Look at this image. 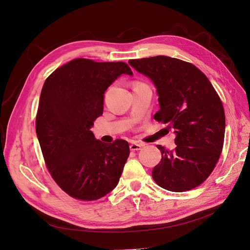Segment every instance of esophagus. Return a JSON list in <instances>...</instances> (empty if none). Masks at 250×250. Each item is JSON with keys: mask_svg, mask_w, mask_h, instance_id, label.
I'll list each match as a JSON object with an SVG mask.
<instances>
[{"mask_svg": "<svg viewBox=\"0 0 250 250\" xmlns=\"http://www.w3.org/2000/svg\"><path fill=\"white\" fill-rule=\"evenodd\" d=\"M145 145L144 144H141V143H132L129 145V149L132 151H138V150H141L142 147H144Z\"/></svg>", "mask_w": 250, "mask_h": 250, "instance_id": "34e87169", "label": "esophagus"}]
</instances>
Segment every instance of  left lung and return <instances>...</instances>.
I'll return each mask as SVG.
<instances>
[{"label":"left lung","instance_id":"8db88e82","mask_svg":"<svg viewBox=\"0 0 250 250\" xmlns=\"http://www.w3.org/2000/svg\"><path fill=\"white\" fill-rule=\"evenodd\" d=\"M157 89L160 109L154 115L174 129L176 147L158 145L162 159L152 171L164 189H192L208 177L222 152L225 112L221 99L206 75L192 63L165 56L129 60Z\"/></svg>","mask_w":250,"mask_h":250}]
</instances>
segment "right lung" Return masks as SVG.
<instances>
[{"label":"right lung","mask_w":250,"mask_h":250,"mask_svg":"<svg viewBox=\"0 0 250 250\" xmlns=\"http://www.w3.org/2000/svg\"><path fill=\"white\" fill-rule=\"evenodd\" d=\"M122 75L123 62L76 59L44 82L36 115V135L52 178L69 195L95 201L115 188L128 158L125 140L103 143L90 128L103 112L104 93Z\"/></svg>","instance_id":"add662e5"}]
</instances>
